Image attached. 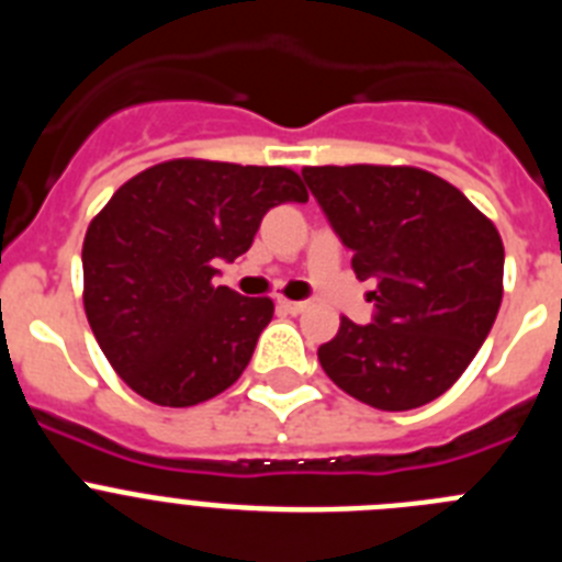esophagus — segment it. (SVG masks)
<instances>
[{"label":"esophagus","instance_id":"esophagus-1","mask_svg":"<svg viewBox=\"0 0 562 562\" xmlns=\"http://www.w3.org/2000/svg\"><path fill=\"white\" fill-rule=\"evenodd\" d=\"M278 306L284 312H290V315H301L310 304H306V301H286V297H278Z\"/></svg>","mask_w":562,"mask_h":562}]
</instances>
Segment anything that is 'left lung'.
Returning <instances> with one entry per match:
<instances>
[{
    "instance_id": "8db88e82",
    "label": "left lung",
    "mask_w": 562,
    "mask_h": 562,
    "mask_svg": "<svg viewBox=\"0 0 562 562\" xmlns=\"http://www.w3.org/2000/svg\"><path fill=\"white\" fill-rule=\"evenodd\" d=\"M304 180L349 247L357 278H376L374 324L342 315L317 360L376 411L428 405L464 374L504 295V241L464 193L414 166H306Z\"/></svg>"
}]
</instances>
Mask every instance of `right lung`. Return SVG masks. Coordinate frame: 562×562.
I'll use <instances>...</instances> for the list:
<instances>
[{
	"label": "right lung",
	"mask_w": 562,
	"mask_h": 562,
	"mask_svg": "<svg viewBox=\"0 0 562 562\" xmlns=\"http://www.w3.org/2000/svg\"><path fill=\"white\" fill-rule=\"evenodd\" d=\"M306 202L284 166L180 157L112 193L83 236V310L123 382L162 408L213 400L241 376L270 297L216 286V261L250 250L270 207Z\"/></svg>",
	"instance_id": "add662e5"
}]
</instances>
